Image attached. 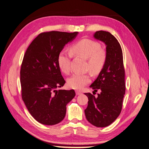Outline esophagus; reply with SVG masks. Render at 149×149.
I'll use <instances>...</instances> for the list:
<instances>
[{
  "mask_svg": "<svg viewBox=\"0 0 149 149\" xmlns=\"http://www.w3.org/2000/svg\"><path fill=\"white\" fill-rule=\"evenodd\" d=\"M75 93H76V95H81V92H79V91H75Z\"/></svg>",
  "mask_w": 149,
  "mask_h": 149,
  "instance_id": "obj_1",
  "label": "esophagus"
}]
</instances>
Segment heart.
Segmentation results:
<instances>
[{
	"label": "heart",
	"instance_id": "obj_1",
	"mask_svg": "<svg viewBox=\"0 0 149 149\" xmlns=\"http://www.w3.org/2000/svg\"><path fill=\"white\" fill-rule=\"evenodd\" d=\"M70 51L72 54L87 60V68L93 74L98 73L106 62V54L101 45L93 40H81L72 46ZM70 54L64 51H61L57 56L59 68L64 74H69L70 71ZM90 81V77L87 74H75L68 79V85L70 88L81 90Z\"/></svg>",
	"mask_w": 149,
	"mask_h": 149
}]
</instances>
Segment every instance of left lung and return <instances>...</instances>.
<instances>
[{
	"label": "left lung",
	"instance_id": "1",
	"mask_svg": "<svg viewBox=\"0 0 149 149\" xmlns=\"http://www.w3.org/2000/svg\"><path fill=\"white\" fill-rule=\"evenodd\" d=\"M95 39L106 45V62L90 88L100 93L98 97L86 93L88 102L85 114L87 121L98 127H107L113 123L121 111L125 94V72L123 51L117 39L108 31H96Z\"/></svg>",
	"mask_w": 149,
	"mask_h": 149
}]
</instances>
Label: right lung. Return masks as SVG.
Here are the masks:
<instances>
[{"label":"right lung","mask_w":149,"mask_h":149,"mask_svg":"<svg viewBox=\"0 0 149 149\" xmlns=\"http://www.w3.org/2000/svg\"><path fill=\"white\" fill-rule=\"evenodd\" d=\"M79 32L40 33L23 57L20 70L22 100L31 116L45 125H54L64 119L66 105L74 90H57L65 83L57 64V56Z\"/></svg>","instance_id":"right-lung-1"}]
</instances>
